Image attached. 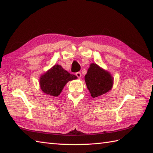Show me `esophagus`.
Masks as SVG:
<instances>
[{"instance_id":"1","label":"esophagus","mask_w":153,"mask_h":153,"mask_svg":"<svg viewBox=\"0 0 153 153\" xmlns=\"http://www.w3.org/2000/svg\"><path fill=\"white\" fill-rule=\"evenodd\" d=\"M76 76L78 77V78H81V77H82V74H81V73H80V72H77V73L76 74Z\"/></svg>"}]
</instances>
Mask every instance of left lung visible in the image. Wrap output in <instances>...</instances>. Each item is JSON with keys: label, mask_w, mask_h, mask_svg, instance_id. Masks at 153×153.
I'll return each instance as SVG.
<instances>
[{"label": "left lung", "mask_w": 153, "mask_h": 153, "mask_svg": "<svg viewBox=\"0 0 153 153\" xmlns=\"http://www.w3.org/2000/svg\"><path fill=\"white\" fill-rule=\"evenodd\" d=\"M84 79L92 98L107 94L113 88V77L110 72L96 63L90 64Z\"/></svg>", "instance_id": "left-lung-1"}]
</instances>
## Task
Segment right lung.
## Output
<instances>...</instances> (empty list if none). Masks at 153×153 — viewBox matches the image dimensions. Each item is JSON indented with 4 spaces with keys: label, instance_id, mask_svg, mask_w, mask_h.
<instances>
[{
    "label": "right lung",
    "instance_id": "obj_1",
    "mask_svg": "<svg viewBox=\"0 0 153 153\" xmlns=\"http://www.w3.org/2000/svg\"><path fill=\"white\" fill-rule=\"evenodd\" d=\"M77 78L76 76L70 74L61 65H55L41 75L39 84L45 94L56 97L61 94L67 82Z\"/></svg>",
    "mask_w": 153,
    "mask_h": 153
}]
</instances>
